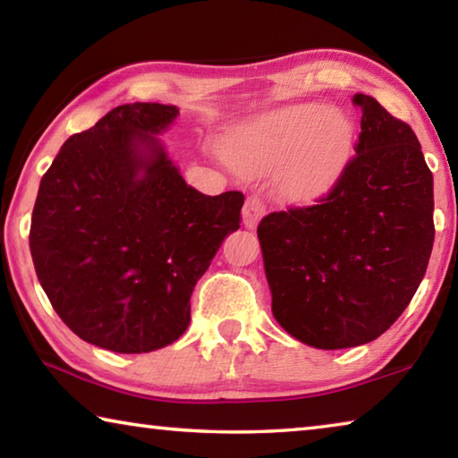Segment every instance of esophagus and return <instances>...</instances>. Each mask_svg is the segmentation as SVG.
<instances>
[{
  "mask_svg": "<svg viewBox=\"0 0 458 458\" xmlns=\"http://www.w3.org/2000/svg\"><path fill=\"white\" fill-rule=\"evenodd\" d=\"M267 214V204L260 196H250L242 208V222L246 228H257L262 216Z\"/></svg>",
  "mask_w": 458,
  "mask_h": 458,
  "instance_id": "1",
  "label": "esophagus"
}]
</instances>
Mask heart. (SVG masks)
<instances>
[{"instance_id": "obj_1", "label": "heart", "mask_w": 458, "mask_h": 458, "mask_svg": "<svg viewBox=\"0 0 458 458\" xmlns=\"http://www.w3.org/2000/svg\"><path fill=\"white\" fill-rule=\"evenodd\" d=\"M353 147V123L337 106L303 103L278 108L246 131L236 155L248 172L278 165L276 185L289 199L319 196L337 180Z\"/></svg>"}]
</instances>
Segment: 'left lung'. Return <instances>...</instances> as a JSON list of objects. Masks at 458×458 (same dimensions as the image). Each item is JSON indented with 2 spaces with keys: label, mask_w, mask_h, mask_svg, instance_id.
Masks as SVG:
<instances>
[{
  "label": "left lung",
  "mask_w": 458,
  "mask_h": 458,
  "mask_svg": "<svg viewBox=\"0 0 458 458\" xmlns=\"http://www.w3.org/2000/svg\"><path fill=\"white\" fill-rule=\"evenodd\" d=\"M355 155L313 206L259 224L273 315L317 350L369 344L404 313L434 242L432 174L404 121L355 95Z\"/></svg>",
  "instance_id": "1"
}]
</instances>
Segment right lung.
I'll return each mask as SVG.
<instances>
[{
	"mask_svg": "<svg viewBox=\"0 0 458 458\" xmlns=\"http://www.w3.org/2000/svg\"><path fill=\"white\" fill-rule=\"evenodd\" d=\"M177 106L121 105L72 135L44 174L30 228L38 281L81 339L117 353L174 344L244 196L185 183L155 135Z\"/></svg>",
	"mask_w": 458,
	"mask_h": 458,
	"instance_id": "add662e5",
	"label": "right lung"
}]
</instances>
